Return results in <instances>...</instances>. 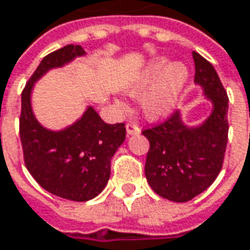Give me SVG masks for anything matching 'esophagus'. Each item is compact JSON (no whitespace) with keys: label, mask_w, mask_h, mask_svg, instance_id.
<instances>
[{"label":"esophagus","mask_w":250,"mask_h":250,"mask_svg":"<svg viewBox=\"0 0 250 250\" xmlns=\"http://www.w3.org/2000/svg\"><path fill=\"white\" fill-rule=\"evenodd\" d=\"M126 133L128 135H138V133H140V128L135 122H128L126 124Z\"/></svg>","instance_id":"34e87169"}]
</instances>
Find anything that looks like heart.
I'll return each instance as SVG.
<instances>
[{"mask_svg":"<svg viewBox=\"0 0 250 250\" xmlns=\"http://www.w3.org/2000/svg\"><path fill=\"white\" fill-rule=\"evenodd\" d=\"M188 79L187 68L181 63L168 65L167 60H156L129 87V94L142 97V110L150 120H160L172 110Z\"/></svg>","mask_w":250,"mask_h":250,"instance_id":"obj_1","label":"heart"}]
</instances>
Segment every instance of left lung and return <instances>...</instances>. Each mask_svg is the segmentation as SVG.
<instances>
[{
	"label": "left lung",
	"mask_w": 250,
	"mask_h": 250,
	"mask_svg": "<svg viewBox=\"0 0 250 250\" xmlns=\"http://www.w3.org/2000/svg\"><path fill=\"white\" fill-rule=\"evenodd\" d=\"M195 83L213 110L197 126L184 124L181 112L142 133L149 139L145 174L159 196L188 202L205 192L220 174L228 140V96L216 69L200 54L192 53Z\"/></svg>",
	"instance_id": "obj_1"
}]
</instances>
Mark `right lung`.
<instances>
[{"label":"right lung","instance_id":"add662e5","mask_svg":"<svg viewBox=\"0 0 250 250\" xmlns=\"http://www.w3.org/2000/svg\"><path fill=\"white\" fill-rule=\"evenodd\" d=\"M83 55L81 45L68 44L44 57L22 91L19 120L26 168L47 192L73 202L90 200L105 188L111 159L125 140V124H105L89 105L65 129H47L34 117L32 90L44 73Z\"/></svg>","mask_w":250,"mask_h":250}]
</instances>
